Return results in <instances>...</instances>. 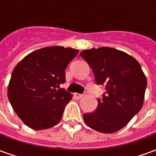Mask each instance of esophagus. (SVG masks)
I'll use <instances>...</instances> for the list:
<instances>
[{"mask_svg":"<svg viewBox=\"0 0 156 156\" xmlns=\"http://www.w3.org/2000/svg\"><path fill=\"white\" fill-rule=\"evenodd\" d=\"M74 96H75V98H78V99H80V98H82L83 97V94H77V93H75Z\"/></svg>","mask_w":156,"mask_h":156,"instance_id":"1","label":"esophagus"}]
</instances>
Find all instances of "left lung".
Instances as JSON below:
<instances>
[{
  "label": "left lung",
  "mask_w": 156,
  "mask_h": 156,
  "mask_svg": "<svg viewBox=\"0 0 156 156\" xmlns=\"http://www.w3.org/2000/svg\"><path fill=\"white\" fill-rule=\"evenodd\" d=\"M79 55L88 62L97 83L105 87L96 110L83 114L84 122L105 134L119 130L144 104L147 79L140 64L126 52L107 47L87 49Z\"/></svg>",
  "instance_id": "left-lung-1"
}]
</instances>
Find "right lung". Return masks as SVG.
Segmentation results:
<instances>
[{"instance_id": "add662e5", "label": "right lung", "mask_w": 156, "mask_h": 156, "mask_svg": "<svg viewBox=\"0 0 156 156\" xmlns=\"http://www.w3.org/2000/svg\"><path fill=\"white\" fill-rule=\"evenodd\" d=\"M78 49L52 46L27 55L13 69L7 96L13 110L35 130L53 127L61 120L73 94L60 88L65 69Z\"/></svg>"}]
</instances>
